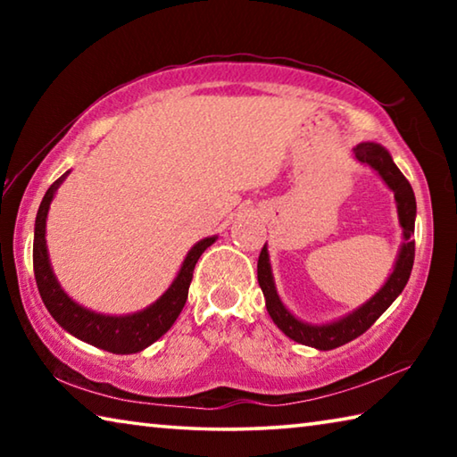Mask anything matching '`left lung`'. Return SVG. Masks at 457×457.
<instances>
[{
  "mask_svg": "<svg viewBox=\"0 0 457 457\" xmlns=\"http://www.w3.org/2000/svg\"><path fill=\"white\" fill-rule=\"evenodd\" d=\"M353 153L359 163H365L370 169H375V171L381 175V179L386 183V187L393 191L397 204L399 226L403 228L405 242L401 244L395 266H393V272L381 286V290H378L373 298H369L365 304H361L357 311L343 316V319L328 324H308L298 320L296 316L282 304L280 296H278L266 245L262 247L258 258V282L262 292H264L268 314L272 316L274 324L288 338L296 340L300 345L314 346V349L319 351H330L337 349V346H343L361 337L367 328H370V324H373L378 316L393 304V300L403 292L409 276H411L415 260V239H411V234L415 231L417 205L411 185L405 179V175L399 171V167L393 163L389 151L378 143H361L354 146Z\"/></svg>",
  "mask_w": 457,
  "mask_h": 457,
  "instance_id": "1",
  "label": "left lung"
}]
</instances>
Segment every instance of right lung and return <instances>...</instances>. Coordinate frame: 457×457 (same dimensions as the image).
<instances>
[{
    "instance_id": "right-lung-1",
    "label": "right lung",
    "mask_w": 457,
    "mask_h": 457,
    "mask_svg": "<svg viewBox=\"0 0 457 457\" xmlns=\"http://www.w3.org/2000/svg\"><path fill=\"white\" fill-rule=\"evenodd\" d=\"M68 173L50 185L40 204V210L36 215L34 228V276L37 290H40L42 303L48 308L52 319L56 320L62 328L71 332L76 338L84 343L95 345L98 349L114 353V354H133L146 349L154 340H159L165 332L173 327L177 316L181 314L185 303H187V292L193 278V268L207 247L215 242V236L205 237L191 247L185 256L179 274L173 284L165 290L157 303L146 306L145 311L127 314V316H108L100 314L88 308L80 306L79 303L68 296L58 284L56 276L52 272L48 247H46V218H48L50 204L54 193L66 179Z\"/></svg>"
}]
</instances>
